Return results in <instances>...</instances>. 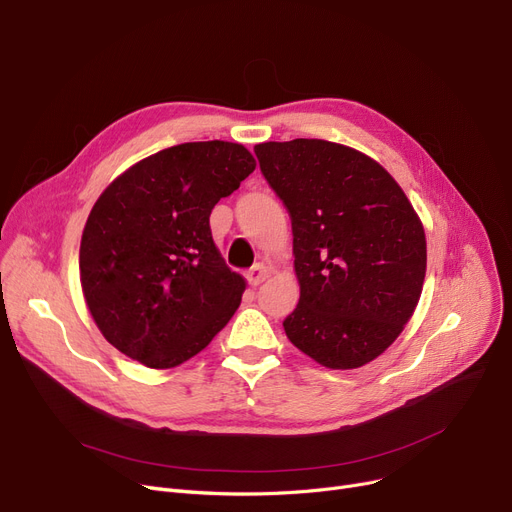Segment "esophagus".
Returning a JSON list of instances; mask_svg holds the SVG:
<instances>
[{
	"instance_id": "obj_1",
	"label": "esophagus",
	"mask_w": 512,
	"mask_h": 512,
	"mask_svg": "<svg viewBox=\"0 0 512 512\" xmlns=\"http://www.w3.org/2000/svg\"><path fill=\"white\" fill-rule=\"evenodd\" d=\"M269 273H271L269 266L262 264V262H258V264H254L252 269L246 273V279H248V283H250L252 287H256V285H260L266 277H269Z\"/></svg>"
}]
</instances>
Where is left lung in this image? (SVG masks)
I'll return each instance as SVG.
<instances>
[{"mask_svg":"<svg viewBox=\"0 0 512 512\" xmlns=\"http://www.w3.org/2000/svg\"><path fill=\"white\" fill-rule=\"evenodd\" d=\"M254 154L294 233L289 342L327 369H358L396 342L421 298L419 216L381 164L346 145L266 141Z\"/></svg>","mask_w":512,"mask_h":512,"instance_id":"obj_1","label":"left lung"}]
</instances>
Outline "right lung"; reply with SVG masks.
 Wrapping results in <instances>:
<instances>
[{"instance_id":"obj_1","label":"right lung","mask_w":512,"mask_h":512,"mask_svg":"<svg viewBox=\"0 0 512 512\" xmlns=\"http://www.w3.org/2000/svg\"><path fill=\"white\" fill-rule=\"evenodd\" d=\"M254 168L239 143H181L137 162L97 198L79 269L93 321L116 350L170 369L229 323L246 281L216 250L210 212Z\"/></svg>"}]
</instances>
